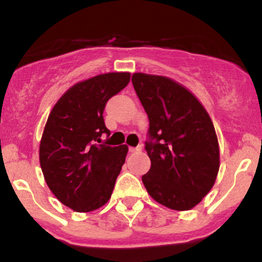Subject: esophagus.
<instances>
[{"label": "esophagus", "mask_w": 262, "mask_h": 262, "mask_svg": "<svg viewBox=\"0 0 262 262\" xmlns=\"http://www.w3.org/2000/svg\"><path fill=\"white\" fill-rule=\"evenodd\" d=\"M129 151H130V152H139V151H141V148H140V146H137V148H133V146H130V148H129Z\"/></svg>", "instance_id": "obj_1"}]
</instances>
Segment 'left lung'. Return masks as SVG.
<instances>
[{"label":"left lung","instance_id":"1","mask_svg":"<svg viewBox=\"0 0 262 262\" xmlns=\"http://www.w3.org/2000/svg\"><path fill=\"white\" fill-rule=\"evenodd\" d=\"M134 90L149 118L145 150L151 161L144 186L158 203L173 210L196 207L219 171V145L208 112L175 80L135 73Z\"/></svg>","mask_w":262,"mask_h":262}]
</instances>
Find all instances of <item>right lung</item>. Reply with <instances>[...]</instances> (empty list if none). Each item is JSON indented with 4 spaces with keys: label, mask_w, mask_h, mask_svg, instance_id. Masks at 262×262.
Returning a JSON list of instances; mask_svg holds the SVG:
<instances>
[{
    "label": "right lung",
    "mask_w": 262,
    "mask_h": 262,
    "mask_svg": "<svg viewBox=\"0 0 262 262\" xmlns=\"http://www.w3.org/2000/svg\"><path fill=\"white\" fill-rule=\"evenodd\" d=\"M130 81V73H108L75 83L48 117L39 161L48 187L62 204L86 213L108 202L121 172L127 145L108 146L101 137L107 101Z\"/></svg>",
    "instance_id": "1"
}]
</instances>
